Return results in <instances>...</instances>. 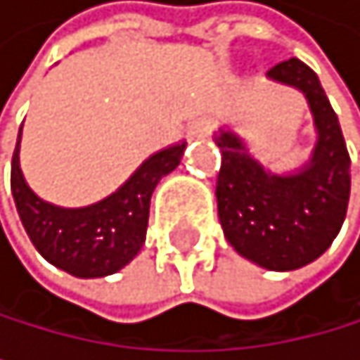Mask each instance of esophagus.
<instances>
[{
	"mask_svg": "<svg viewBox=\"0 0 360 360\" xmlns=\"http://www.w3.org/2000/svg\"><path fill=\"white\" fill-rule=\"evenodd\" d=\"M212 135V124L207 119H198L189 126V139H205Z\"/></svg>",
	"mask_w": 360,
	"mask_h": 360,
	"instance_id": "obj_1",
	"label": "esophagus"
}]
</instances>
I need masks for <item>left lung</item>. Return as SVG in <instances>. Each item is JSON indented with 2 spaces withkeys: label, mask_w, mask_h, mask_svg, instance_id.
Returning <instances> with one entry per match:
<instances>
[{
  "label": "left lung",
  "mask_w": 360,
  "mask_h": 360,
  "mask_svg": "<svg viewBox=\"0 0 360 360\" xmlns=\"http://www.w3.org/2000/svg\"><path fill=\"white\" fill-rule=\"evenodd\" d=\"M273 81L302 89L314 112L318 144L311 162L293 176H275L250 158L241 139L221 130L216 178L219 219L241 257L268 271H295L331 245L349 202V153L338 117L316 72L297 58L271 67Z\"/></svg>",
  "instance_id": "8db88e82"
}]
</instances>
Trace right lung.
I'll use <instances>...</instances> for the list:
<instances>
[{
	"label": "right lung",
	"instance_id": "1",
	"mask_svg": "<svg viewBox=\"0 0 360 360\" xmlns=\"http://www.w3.org/2000/svg\"><path fill=\"white\" fill-rule=\"evenodd\" d=\"M184 146L187 144L155 153L124 187L101 202L81 210H63L40 200L29 189L20 169L18 137L11 162V189L35 250L74 277H105L133 262L146 241L153 189L180 165Z\"/></svg>",
	"mask_w": 360,
	"mask_h": 360
}]
</instances>
